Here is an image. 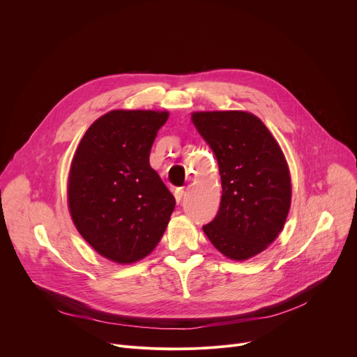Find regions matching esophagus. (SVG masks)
<instances>
[{
	"label": "esophagus",
	"instance_id": "esophagus-1",
	"mask_svg": "<svg viewBox=\"0 0 357 357\" xmlns=\"http://www.w3.org/2000/svg\"><path fill=\"white\" fill-rule=\"evenodd\" d=\"M183 195H185V190H183L182 188H178V189L175 190V199H176V202H178V203L182 200Z\"/></svg>",
	"mask_w": 357,
	"mask_h": 357
}]
</instances>
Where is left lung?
Instances as JSON below:
<instances>
[{
	"mask_svg": "<svg viewBox=\"0 0 357 357\" xmlns=\"http://www.w3.org/2000/svg\"><path fill=\"white\" fill-rule=\"evenodd\" d=\"M192 121L213 151L223 188L219 212L203 231L226 257L247 260L266 250L287 220L285 157L264 123L247 112H199Z\"/></svg>",
	"mask_w": 357,
	"mask_h": 357,
	"instance_id": "8db88e82",
	"label": "left lung"
}]
</instances>
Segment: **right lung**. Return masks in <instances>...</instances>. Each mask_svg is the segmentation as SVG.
Masks as SVG:
<instances>
[{
  "label": "right lung",
  "mask_w": 357,
  "mask_h": 357,
  "mask_svg": "<svg viewBox=\"0 0 357 357\" xmlns=\"http://www.w3.org/2000/svg\"><path fill=\"white\" fill-rule=\"evenodd\" d=\"M168 112L113 110L83 135L72 161L68 202L82 237L101 256L135 263L160 243L175 197L149 165Z\"/></svg>",
  "instance_id": "obj_1"
}]
</instances>
